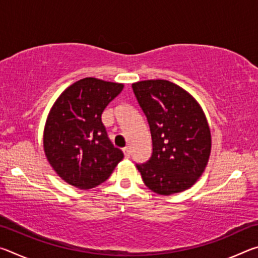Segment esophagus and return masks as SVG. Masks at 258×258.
<instances>
[{
  "label": "esophagus",
  "instance_id": "1",
  "mask_svg": "<svg viewBox=\"0 0 258 258\" xmlns=\"http://www.w3.org/2000/svg\"><path fill=\"white\" fill-rule=\"evenodd\" d=\"M123 154H124V157H125V158H130V156H131V151H130L128 148H124V149H123Z\"/></svg>",
  "mask_w": 258,
  "mask_h": 258
}]
</instances>
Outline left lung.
I'll use <instances>...</instances> for the list:
<instances>
[{"mask_svg": "<svg viewBox=\"0 0 258 258\" xmlns=\"http://www.w3.org/2000/svg\"><path fill=\"white\" fill-rule=\"evenodd\" d=\"M132 87L152 139L150 159L137 165L143 182L161 196L187 190L203 175L212 150L203 108L187 91L169 81L147 80Z\"/></svg>", "mask_w": 258, "mask_h": 258, "instance_id": "obj_1", "label": "left lung"}]
</instances>
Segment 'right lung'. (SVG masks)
I'll return each mask as SVG.
<instances>
[{"label":"right lung","mask_w":258,"mask_h":258,"mask_svg":"<svg viewBox=\"0 0 258 258\" xmlns=\"http://www.w3.org/2000/svg\"><path fill=\"white\" fill-rule=\"evenodd\" d=\"M123 89L121 83L85 77L68 86L50 109L43 148L51 167L68 184L82 190L101 184L124 158L101 120Z\"/></svg>","instance_id":"add662e5"}]
</instances>
